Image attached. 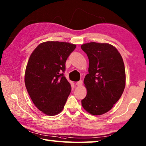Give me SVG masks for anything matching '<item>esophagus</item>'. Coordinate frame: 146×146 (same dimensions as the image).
<instances>
[{"label":"esophagus","mask_w":146,"mask_h":146,"mask_svg":"<svg viewBox=\"0 0 146 146\" xmlns=\"http://www.w3.org/2000/svg\"><path fill=\"white\" fill-rule=\"evenodd\" d=\"M82 84H83V81H82V80H80V81H79V82H77L76 83V85L77 86H82Z\"/></svg>","instance_id":"1"}]
</instances>
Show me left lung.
<instances>
[{
  "label": "left lung",
  "mask_w": 146,
  "mask_h": 146,
  "mask_svg": "<svg viewBox=\"0 0 146 146\" xmlns=\"http://www.w3.org/2000/svg\"><path fill=\"white\" fill-rule=\"evenodd\" d=\"M81 48L89 60V73L84 79L87 94L82 100V107L93 115L104 114L111 109L124 90L123 59L116 48L108 43H85Z\"/></svg>",
  "instance_id": "left-lung-1"
}]
</instances>
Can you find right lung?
<instances>
[{
  "label": "right lung",
  "mask_w": 146,
  "mask_h": 146,
  "mask_svg": "<svg viewBox=\"0 0 146 146\" xmlns=\"http://www.w3.org/2000/svg\"><path fill=\"white\" fill-rule=\"evenodd\" d=\"M76 47L69 42L46 41L30 56L24 82L34 104L46 115L60 113L70 94L71 85L63 73L67 58Z\"/></svg>",
  "instance_id": "obj_1"
}]
</instances>
